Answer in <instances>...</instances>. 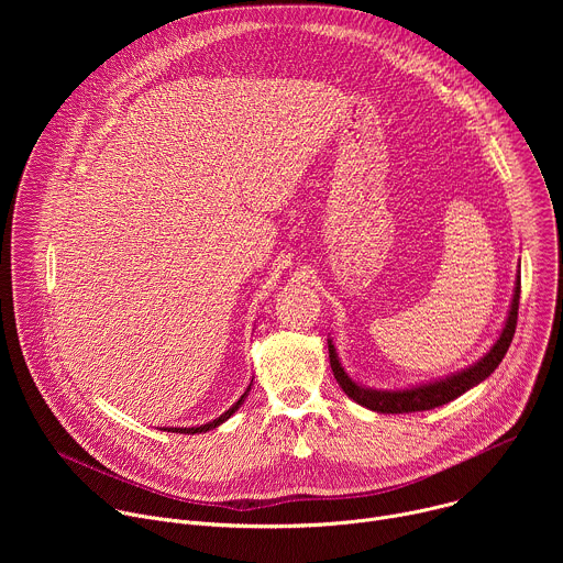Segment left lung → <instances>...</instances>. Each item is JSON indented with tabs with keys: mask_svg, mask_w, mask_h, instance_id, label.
Returning <instances> with one entry per match:
<instances>
[{
	"mask_svg": "<svg viewBox=\"0 0 563 563\" xmlns=\"http://www.w3.org/2000/svg\"><path fill=\"white\" fill-rule=\"evenodd\" d=\"M519 294H521V276H517V285H515V296L510 302V311L506 318V325L497 339V343L490 347V352L476 361L474 365L450 374L445 378L432 380V383H423V385H415L408 389H372V387H363L356 380H352L347 376V372L343 369L336 347L332 345V341L328 339V347H330V365L334 372L336 383L343 387V391L354 398L358 406L372 410V412H380V415H406V412H423V410H432L439 406L450 404L456 396H461L463 391H467L470 387L478 385L481 380H486L504 361L512 336H515V328H517V311H519Z\"/></svg>",
	"mask_w": 563,
	"mask_h": 563,
	"instance_id": "1",
	"label": "left lung"
}]
</instances>
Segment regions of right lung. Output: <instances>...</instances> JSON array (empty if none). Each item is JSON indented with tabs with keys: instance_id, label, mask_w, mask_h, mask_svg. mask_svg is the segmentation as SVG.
Here are the masks:
<instances>
[{
	"instance_id": "right-lung-1",
	"label": "right lung",
	"mask_w": 563,
	"mask_h": 563,
	"mask_svg": "<svg viewBox=\"0 0 563 563\" xmlns=\"http://www.w3.org/2000/svg\"><path fill=\"white\" fill-rule=\"evenodd\" d=\"M250 389H252V385L247 387V391L243 394V396H240L238 400H235V404L224 412V415H220L218 419H213V421H209V423H205V426H200V428H165L167 432H180V434H198V432H209V430H213V428H218L220 423H224L229 417H233L235 415V410L240 408V406H243V400L247 398V394H250Z\"/></svg>"
}]
</instances>
